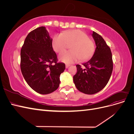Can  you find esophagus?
Wrapping results in <instances>:
<instances>
[{
  "instance_id": "34e87169",
  "label": "esophagus",
  "mask_w": 134,
  "mask_h": 134,
  "mask_svg": "<svg viewBox=\"0 0 134 134\" xmlns=\"http://www.w3.org/2000/svg\"><path fill=\"white\" fill-rule=\"evenodd\" d=\"M70 65H69V64H66L65 65V67H66V68H68L69 67Z\"/></svg>"
}]
</instances>
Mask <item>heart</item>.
Returning <instances> with one entry per match:
<instances>
[{
  "label": "heart",
  "instance_id": "obj_1",
  "mask_svg": "<svg viewBox=\"0 0 134 134\" xmlns=\"http://www.w3.org/2000/svg\"><path fill=\"white\" fill-rule=\"evenodd\" d=\"M68 45H70V51L62 52L59 56V60L66 64L74 63L79 59L82 62L86 61L92 57L95 50L94 42L87 34L79 30L54 36L52 46L55 52L60 53L66 50Z\"/></svg>",
  "mask_w": 134,
  "mask_h": 134
}]
</instances>
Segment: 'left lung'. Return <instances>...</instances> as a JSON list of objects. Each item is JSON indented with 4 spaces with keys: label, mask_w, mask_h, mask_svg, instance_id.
<instances>
[{
    "label": "left lung",
    "mask_w": 134,
    "mask_h": 134,
    "mask_svg": "<svg viewBox=\"0 0 134 134\" xmlns=\"http://www.w3.org/2000/svg\"><path fill=\"white\" fill-rule=\"evenodd\" d=\"M96 48L93 56L82 64L85 69L76 65V74L73 76L76 88L87 94H93L105 87L113 70L112 53L102 37L93 31L92 34Z\"/></svg>",
    "instance_id": "left-lung-1"
}]
</instances>
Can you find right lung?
I'll return each instance as SVG.
<instances>
[{
  "label": "right lung",
  "mask_w": 134,
  "mask_h": 134,
  "mask_svg": "<svg viewBox=\"0 0 134 134\" xmlns=\"http://www.w3.org/2000/svg\"><path fill=\"white\" fill-rule=\"evenodd\" d=\"M52 39L45 27L30 32L21 51V69L29 86L41 94H47L58 88L60 76L65 65L57 63L52 46Z\"/></svg>",
  "instance_id": "add662e5"
}]
</instances>
